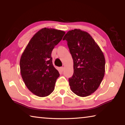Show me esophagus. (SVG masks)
<instances>
[{
  "mask_svg": "<svg viewBox=\"0 0 125 125\" xmlns=\"http://www.w3.org/2000/svg\"><path fill=\"white\" fill-rule=\"evenodd\" d=\"M60 69H61V71L63 72V70H64V67H61V68H60Z\"/></svg>",
  "mask_w": 125,
  "mask_h": 125,
  "instance_id": "34e87169",
  "label": "esophagus"
}]
</instances>
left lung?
<instances>
[{"label":"left lung","instance_id":"obj_1","mask_svg":"<svg viewBox=\"0 0 125 125\" xmlns=\"http://www.w3.org/2000/svg\"><path fill=\"white\" fill-rule=\"evenodd\" d=\"M63 40L67 41L73 60V75L68 80L70 88L78 96L90 95L104 77L103 52L89 33L80 29L68 31Z\"/></svg>","mask_w":125,"mask_h":125}]
</instances>
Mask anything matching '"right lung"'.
I'll use <instances>...</instances> for the list:
<instances>
[{
	"instance_id": "add662e5",
	"label": "right lung",
	"mask_w": 125,
	"mask_h": 125,
	"mask_svg": "<svg viewBox=\"0 0 125 125\" xmlns=\"http://www.w3.org/2000/svg\"><path fill=\"white\" fill-rule=\"evenodd\" d=\"M64 34V31L54 29H41L21 56V75L26 87L36 95L47 96L54 90L60 73L53 65L51 53Z\"/></svg>"
}]
</instances>
